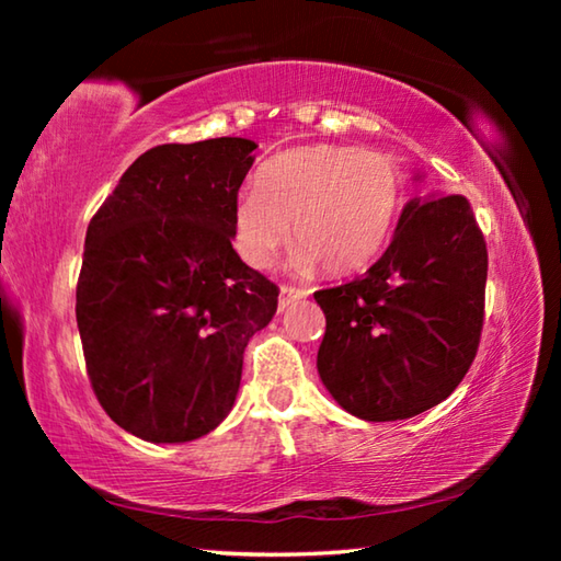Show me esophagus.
<instances>
[{
    "label": "esophagus",
    "instance_id": "34e87169",
    "mask_svg": "<svg viewBox=\"0 0 561 561\" xmlns=\"http://www.w3.org/2000/svg\"><path fill=\"white\" fill-rule=\"evenodd\" d=\"M307 297H309V289L289 287V284H282V289H279V309H287L291 301L307 299Z\"/></svg>",
    "mask_w": 561,
    "mask_h": 561
}]
</instances>
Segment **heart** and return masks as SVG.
Returning <instances> with one entry per match:
<instances>
[{
    "instance_id": "obj_1",
    "label": "heart",
    "mask_w": 561,
    "mask_h": 561,
    "mask_svg": "<svg viewBox=\"0 0 561 561\" xmlns=\"http://www.w3.org/2000/svg\"><path fill=\"white\" fill-rule=\"evenodd\" d=\"M401 203L403 180L391 158L331 144L294 148L272 158L254 178V195L237 203V240L252 267H267L294 237L299 270L321 264L348 274L381 252Z\"/></svg>"
}]
</instances>
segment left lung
Returning <instances> with one entry per match:
<instances>
[{
	"label": "left lung",
	"instance_id": "left-lung-1",
	"mask_svg": "<svg viewBox=\"0 0 561 561\" xmlns=\"http://www.w3.org/2000/svg\"><path fill=\"white\" fill-rule=\"evenodd\" d=\"M488 244L468 197L403 207L371 270L319 289L327 317L317 368L364 421H403L445 401L472 366L485 321Z\"/></svg>",
	"mask_w": 561,
	"mask_h": 561
}]
</instances>
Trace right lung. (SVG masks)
<instances>
[{
  "instance_id": "1",
  "label": "right lung",
  "mask_w": 561,
  "mask_h": 561,
  "mask_svg": "<svg viewBox=\"0 0 561 561\" xmlns=\"http://www.w3.org/2000/svg\"><path fill=\"white\" fill-rule=\"evenodd\" d=\"M254 148L247 138L150 148L91 217L76 321L93 393L136 438L215 431L247 341L277 311V284L232 250Z\"/></svg>"
}]
</instances>
